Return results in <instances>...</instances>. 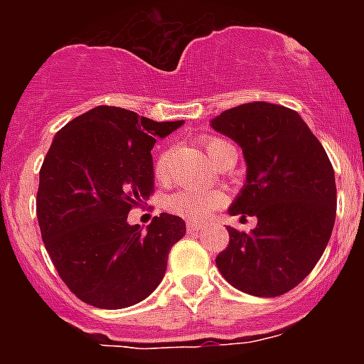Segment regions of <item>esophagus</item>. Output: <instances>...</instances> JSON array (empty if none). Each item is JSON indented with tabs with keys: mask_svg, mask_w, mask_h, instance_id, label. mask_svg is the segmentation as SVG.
<instances>
[{
	"mask_svg": "<svg viewBox=\"0 0 364 364\" xmlns=\"http://www.w3.org/2000/svg\"><path fill=\"white\" fill-rule=\"evenodd\" d=\"M186 230H188V233H198V231L204 230V226L202 224H197V222H188V226H186Z\"/></svg>",
	"mask_w": 364,
	"mask_h": 364,
	"instance_id": "obj_1",
	"label": "esophagus"
}]
</instances>
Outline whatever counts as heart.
I'll use <instances>...</instances> for the list:
<instances>
[{
	"label": "heart",
	"instance_id": "b5f03b06",
	"mask_svg": "<svg viewBox=\"0 0 364 364\" xmlns=\"http://www.w3.org/2000/svg\"><path fill=\"white\" fill-rule=\"evenodd\" d=\"M202 146H204L208 156L217 160L226 149H230V142L222 140L218 136H205L202 138ZM169 149H164L156 154L153 164V175L156 180H164L167 175V167H169ZM226 197L220 191L215 189H178L176 193L169 195L166 200L167 211H171L176 217H182L189 222H202L210 217L211 211L218 210L224 204Z\"/></svg>",
	"mask_w": 364,
	"mask_h": 364
}]
</instances>
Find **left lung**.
<instances>
[{"instance_id": "left-lung-1", "label": "left lung", "mask_w": 364, "mask_h": 364, "mask_svg": "<svg viewBox=\"0 0 364 364\" xmlns=\"http://www.w3.org/2000/svg\"><path fill=\"white\" fill-rule=\"evenodd\" d=\"M211 127L242 147L247 176L230 213L257 217L252 233L228 226L215 259L231 286L277 297L304 281L336 222V175L326 151L294 109L252 102L220 112Z\"/></svg>"}]
</instances>
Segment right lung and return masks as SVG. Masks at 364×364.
<instances>
[{
  "label": "right lung",
  "instance_id": "obj_1",
  "mask_svg": "<svg viewBox=\"0 0 364 364\" xmlns=\"http://www.w3.org/2000/svg\"><path fill=\"white\" fill-rule=\"evenodd\" d=\"M178 122L98 105L58 131L40 169L36 213L45 250L80 301L120 310L162 281L186 222L162 213L146 233L127 215L154 191L153 149Z\"/></svg>",
  "mask_w": 364,
  "mask_h": 364
}]
</instances>
